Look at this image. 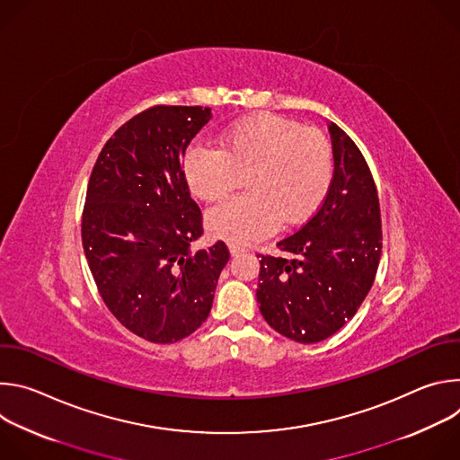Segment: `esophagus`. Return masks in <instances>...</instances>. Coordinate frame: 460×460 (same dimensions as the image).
Instances as JSON below:
<instances>
[{
	"instance_id": "1",
	"label": "esophagus",
	"mask_w": 460,
	"mask_h": 460,
	"mask_svg": "<svg viewBox=\"0 0 460 460\" xmlns=\"http://www.w3.org/2000/svg\"><path fill=\"white\" fill-rule=\"evenodd\" d=\"M245 251V245H242V243H238V242H229V252L233 254V256H236V254H240V252H243Z\"/></svg>"
}]
</instances>
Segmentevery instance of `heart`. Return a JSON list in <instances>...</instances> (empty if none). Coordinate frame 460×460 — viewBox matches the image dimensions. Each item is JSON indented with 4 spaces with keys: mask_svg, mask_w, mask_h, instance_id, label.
Instances as JSON below:
<instances>
[{
    "mask_svg": "<svg viewBox=\"0 0 460 460\" xmlns=\"http://www.w3.org/2000/svg\"><path fill=\"white\" fill-rule=\"evenodd\" d=\"M222 149L192 146L183 156V178L208 202L234 190L247 172V194L209 211V231L229 242H249L309 220L333 180V149L320 130L277 116L256 114L227 127Z\"/></svg>",
    "mask_w": 460,
    "mask_h": 460,
    "instance_id": "1",
    "label": "heart"
}]
</instances>
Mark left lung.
I'll list each match as a JSON object with an SVG mask.
<instances>
[{
    "mask_svg": "<svg viewBox=\"0 0 460 460\" xmlns=\"http://www.w3.org/2000/svg\"><path fill=\"white\" fill-rule=\"evenodd\" d=\"M335 171L309 222L277 243L286 256L258 254L256 300L280 335L314 344L337 333L367 296L382 252L378 194L371 171L337 123H330Z\"/></svg>",
    "mask_w": 460,
    "mask_h": 460,
    "instance_id": "8db88e82",
    "label": "left lung"
}]
</instances>
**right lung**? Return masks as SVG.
I'll list each match as a JSON object with an SVG mask.
<instances>
[{
  "mask_svg": "<svg viewBox=\"0 0 460 460\" xmlns=\"http://www.w3.org/2000/svg\"><path fill=\"white\" fill-rule=\"evenodd\" d=\"M211 119L209 107L155 105L103 146L87 187L82 242L109 311L155 344L199 330L229 261L220 240L190 251L204 233L181 158Z\"/></svg>",
  "mask_w": 460,
  "mask_h": 460,
  "instance_id": "1",
  "label": "right lung"
}]
</instances>
